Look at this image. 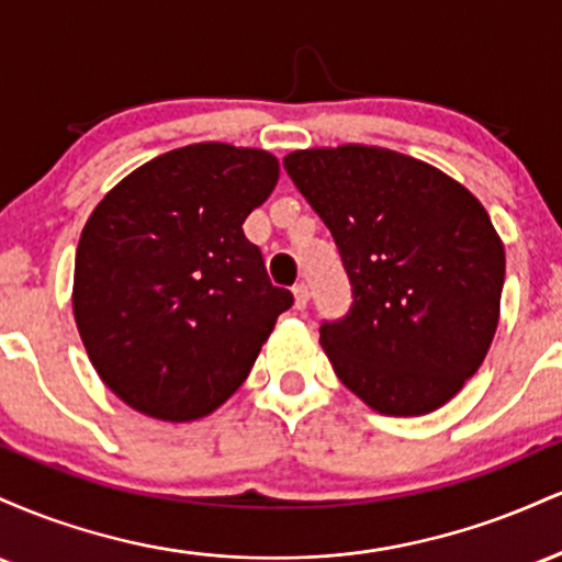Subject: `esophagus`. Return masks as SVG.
Instances as JSON below:
<instances>
[{
  "label": "esophagus",
  "mask_w": 562,
  "mask_h": 562,
  "mask_svg": "<svg viewBox=\"0 0 562 562\" xmlns=\"http://www.w3.org/2000/svg\"><path fill=\"white\" fill-rule=\"evenodd\" d=\"M293 295H295V308H306L308 306V288L299 282V285H293Z\"/></svg>",
  "instance_id": "esophagus-1"
}]
</instances>
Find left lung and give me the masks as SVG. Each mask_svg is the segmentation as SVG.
Wrapping results in <instances>:
<instances>
[{
  "mask_svg": "<svg viewBox=\"0 0 562 562\" xmlns=\"http://www.w3.org/2000/svg\"><path fill=\"white\" fill-rule=\"evenodd\" d=\"M285 171L338 245L353 303L322 322L335 375L391 417L438 409L492 346L505 245L473 192L385 147L295 150Z\"/></svg>",
  "mask_w": 562,
  "mask_h": 562,
  "instance_id": "8db88e82",
  "label": "left lung"
}]
</instances>
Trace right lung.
<instances>
[{
  "instance_id": "right-lung-1",
  "label": "right lung",
  "mask_w": 562,
  "mask_h": 562,
  "mask_svg": "<svg viewBox=\"0 0 562 562\" xmlns=\"http://www.w3.org/2000/svg\"><path fill=\"white\" fill-rule=\"evenodd\" d=\"M277 177L272 153L198 142L97 203L76 248L74 317L97 375L132 409L169 423L211 415L293 306L243 232Z\"/></svg>"
}]
</instances>
